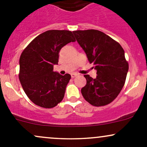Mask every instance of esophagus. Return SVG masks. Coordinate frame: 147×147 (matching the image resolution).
<instances>
[{
	"label": "esophagus",
	"instance_id": "1",
	"mask_svg": "<svg viewBox=\"0 0 147 147\" xmlns=\"http://www.w3.org/2000/svg\"><path fill=\"white\" fill-rule=\"evenodd\" d=\"M77 75H77V74H76V73H72V74H71L72 78H75V77H77Z\"/></svg>",
	"mask_w": 147,
	"mask_h": 147
}]
</instances>
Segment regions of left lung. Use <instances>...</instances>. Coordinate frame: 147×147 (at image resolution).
I'll list each match as a JSON object with an SVG mask.
<instances>
[{
    "mask_svg": "<svg viewBox=\"0 0 147 147\" xmlns=\"http://www.w3.org/2000/svg\"><path fill=\"white\" fill-rule=\"evenodd\" d=\"M89 62L93 63L97 77L84 75L86 85L82 88L84 98L95 106L112 102L122 90L126 78L129 63L124 49L118 42L96 30L72 32Z\"/></svg>",
    "mask_w": 147,
    "mask_h": 147,
    "instance_id": "1",
    "label": "left lung"
}]
</instances>
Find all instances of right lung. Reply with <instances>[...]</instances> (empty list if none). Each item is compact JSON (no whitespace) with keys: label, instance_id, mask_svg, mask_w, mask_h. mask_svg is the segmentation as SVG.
Here are the masks:
<instances>
[{"label":"right lung","instance_id":"add662e5","mask_svg":"<svg viewBox=\"0 0 147 147\" xmlns=\"http://www.w3.org/2000/svg\"><path fill=\"white\" fill-rule=\"evenodd\" d=\"M75 41L71 31L48 30L34 38L21 53L18 78L34 104L51 109L63 99L71 76L54 72L53 67L58 64L61 49Z\"/></svg>","mask_w":147,"mask_h":147}]
</instances>
